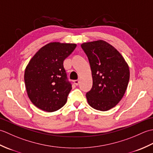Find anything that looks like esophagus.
<instances>
[{
	"instance_id": "obj_1",
	"label": "esophagus",
	"mask_w": 153,
	"mask_h": 153,
	"mask_svg": "<svg viewBox=\"0 0 153 153\" xmlns=\"http://www.w3.org/2000/svg\"><path fill=\"white\" fill-rule=\"evenodd\" d=\"M79 82L78 79H76V80H74V84H75V85H78Z\"/></svg>"
}]
</instances>
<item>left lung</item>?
<instances>
[{
    "mask_svg": "<svg viewBox=\"0 0 153 153\" xmlns=\"http://www.w3.org/2000/svg\"><path fill=\"white\" fill-rule=\"evenodd\" d=\"M81 46L92 72L93 86L86 94L87 102L100 111L111 109L121 100L128 87V65L122 54L105 41L84 43Z\"/></svg>",
    "mask_w": 153,
    "mask_h": 153,
    "instance_id": "obj_1",
    "label": "left lung"
}]
</instances>
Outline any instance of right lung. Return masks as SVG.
Here are the masks:
<instances>
[{"label": "right lung", "instance_id": "right-lung-1", "mask_svg": "<svg viewBox=\"0 0 153 153\" xmlns=\"http://www.w3.org/2000/svg\"><path fill=\"white\" fill-rule=\"evenodd\" d=\"M76 46L50 43L41 48L29 62L24 74L25 88L31 102L38 108L52 112L66 103L71 85L63 62Z\"/></svg>", "mask_w": 153, "mask_h": 153}]
</instances>
